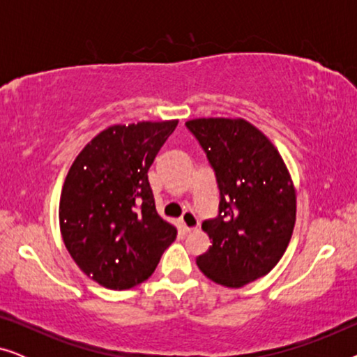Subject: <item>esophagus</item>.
Segmentation results:
<instances>
[{"mask_svg": "<svg viewBox=\"0 0 357 357\" xmlns=\"http://www.w3.org/2000/svg\"><path fill=\"white\" fill-rule=\"evenodd\" d=\"M180 224H182L185 231H192V229H197L199 226L197 216H195L192 211H185L182 214V218H180Z\"/></svg>", "mask_w": 357, "mask_h": 357, "instance_id": "1", "label": "esophagus"}]
</instances>
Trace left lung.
Instances as JSON below:
<instances>
[{
	"label": "left lung",
	"mask_w": 357,
	"mask_h": 357,
	"mask_svg": "<svg viewBox=\"0 0 357 357\" xmlns=\"http://www.w3.org/2000/svg\"><path fill=\"white\" fill-rule=\"evenodd\" d=\"M187 128L216 175L219 213L203 222L211 247L197 258L209 280L242 287L284 255L296 222V190L281 154L242 119H197Z\"/></svg>",
	"instance_id": "1"
}]
</instances>
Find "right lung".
<instances>
[{
	"label": "right lung",
	"mask_w": 357,
	"mask_h": 357,
	"mask_svg": "<svg viewBox=\"0 0 357 357\" xmlns=\"http://www.w3.org/2000/svg\"><path fill=\"white\" fill-rule=\"evenodd\" d=\"M178 120L114 125L77 154L60 199V229L73 260L107 289L153 275L177 229L155 211L148 170Z\"/></svg>",
	"instance_id": "add662e5"
}]
</instances>
